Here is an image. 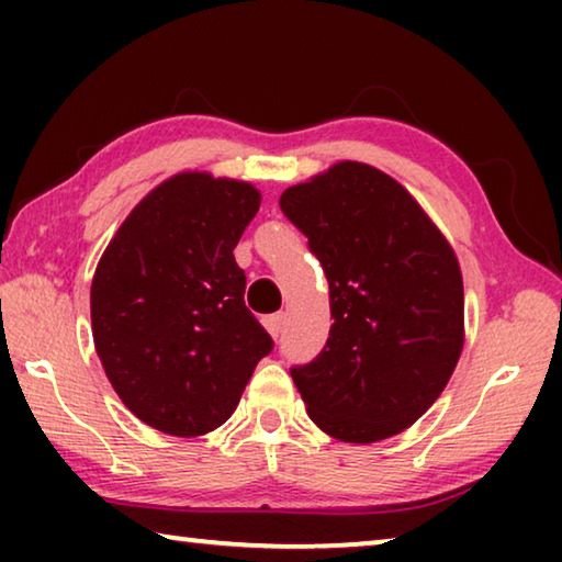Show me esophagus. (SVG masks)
Instances as JSON below:
<instances>
[{"label":"esophagus","mask_w":562,"mask_h":562,"mask_svg":"<svg viewBox=\"0 0 562 562\" xmlns=\"http://www.w3.org/2000/svg\"><path fill=\"white\" fill-rule=\"evenodd\" d=\"M262 322H265V327H268L270 335H272L274 339H278L280 331H282V325H284V315H282V312H278V315H268Z\"/></svg>","instance_id":"esophagus-1"}]
</instances>
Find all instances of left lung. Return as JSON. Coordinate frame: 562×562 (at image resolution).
Masks as SVG:
<instances>
[{
    "mask_svg": "<svg viewBox=\"0 0 562 562\" xmlns=\"http://www.w3.org/2000/svg\"><path fill=\"white\" fill-rule=\"evenodd\" d=\"M280 207L322 262L335 319L325 349L290 369L310 418L349 443L408 429L463 349L451 245L404 186L355 160L288 188Z\"/></svg>",
    "mask_w": 562,
    "mask_h": 562,
    "instance_id": "8db88e82",
    "label": "left lung"
}]
</instances>
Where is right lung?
<instances>
[{
    "label": "right lung",
    "instance_id": "1",
    "mask_svg": "<svg viewBox=\"0 0 562 562\" xmlns=\"http://www.w3.org/2000/svg\"><path fill=\"white\" fill-rule=\"evenodd\" d=\"M258 207L243 180L178 173L133 207L101 255L93 345L121 402L158 431L217 429L272 351L233 255Z\"/></svg>",
    "mask_w": 562,
    "mask_h": 562
}]
</instances>
